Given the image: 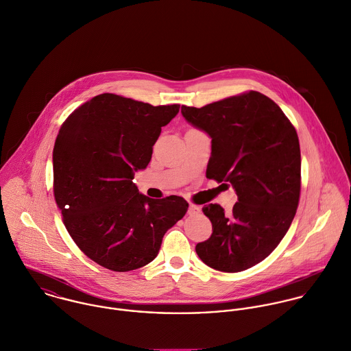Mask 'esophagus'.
<instances>
[{"instance_id":"34e87169","label":"esophagus","mask_w":351,"mask_h":351,"mask_svg":"<svg viewBox=\"0 0 351 351\" xmlns=\"http://www.w3.org/2000/svg\"><path fill=\"white\" fill-rule=\"evenodd\" d=\"M195 213H199V206L194 205V204H190L189 206V214H195Z\"/></svg>"}]
</instances>
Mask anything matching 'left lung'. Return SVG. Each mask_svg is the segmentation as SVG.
Listing matches in <instances>:
<instances>
[{
	"label": "left lung",
	"mask_w": 351,
	"mask_h": 351,
	"mask_svg": "<svg viewBox=\"0 0 351 351\" xmlns=\"http://www.w3.org/2000/svg\"><path fill=\"white\" fill-rule=\"evenodd\" d=\"M182 114L210 136L206 178L229 182L239 201L229 214L217 204L205 205L213 233L195 251L214 270H247L277 248L295 215L301 191L297 132L280 106L256 90L202 108L182 106Z\"/></svg>",
	"instance_id": "8db88e82"
}]
</instances>
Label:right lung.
Segmentation results:
<instances>
[{
  "label": "right lung",
  "instance_id": "obj_1",
  "mask_svg": "<svg viewBox=\"0 0 351 351\" xmlns=\"http://www.w3.org/2000/svg\"><path fill=\"white\" fill-rule=\"evenodd\" d=\"M179 104L152 106L101 93L74 110L53 150L54 198L77 247L112 271H132L158 254L165 232L189 204L178 195L138 193L134 171L149 164L153 145Z\"/></svg>",
  "mask_w": 351,
  "mask_h": 351
}]
</instances>
